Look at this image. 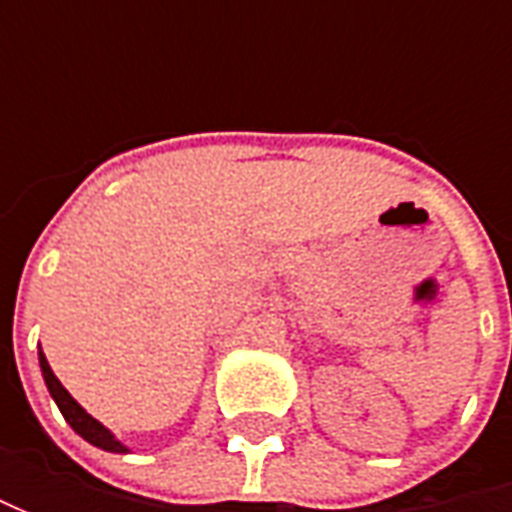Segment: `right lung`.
Returning <instances> with one entry per match:
<instances>
[{
  "instance_id": "1",
  "label": "right lung",
  "mask_w": 512,
  "mask_h": 512,
  "mask_svg": "<svg viewBox=\"0 0 512 512\" xmlns=\"http://www.w3.org/2000/svg\"><path fill=\"white\" fill-rule=\"evenodd\" d=\"M39 367H42V376H45V384H48V393L53 396V402L56 407L62 410V416H65V422L85 439L93 447H102V450H108V453H128V447L119 442L113 433H110L108 427L102 422H96L93 416H90L88 410L82 407V404L76 402L73 396H70L68 390L62 387V382L56 379V373L50 370L48 359H45V353L39 350Z\"/></svg>"
}]
</instances>
